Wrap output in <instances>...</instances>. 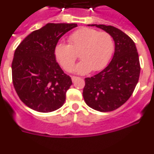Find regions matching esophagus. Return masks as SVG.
Masks as SVG:
<instances>
[{"instance_id": "esophagus-1", "label": "esophagus", "mask_w": 154, "mask_h": 154, "mask_svg": "<svg viewBox=\"0 0 154 154\" xmlns=\"http://www.w3.org/2000/svg\"><path fill=\"white\" fill-rule=\"evenodd\" d=\"M77 79H78V77H76V76H72V82H75Z\"/></svg>"}]
</instances>
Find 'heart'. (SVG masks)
<instances>
[{"label": "heart", "instance_id": "b5f03b06", "mask_svg": "<svg viewBox=\"0 0 154 154\" xmlns=\"http://www.w3.org/2000/svg\"><path fill=\"white\" fill-rule=\"evenodd\" d=\"M69 45L64 42L57 44L55 58L65 70L70 71L77 58L76 54H79L82 61L72 71L81 75L106 67L114 51L112 36L92 28L77 30L69 36Z\"/></svg>", "mask_w": 154, "mask_h": 154}]
</instances>
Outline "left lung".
<instances>
[{
    "label": "left lung",
    "mask_w": 154,
    "mask_h": 154,
    "mask_svg": "<svg viewBox=\"0 0 154 154\" xmlns=\"http://www.w3.org/2000/svg\"><path fill=\"white\" fill-rule=\"evenodd\" d=\"M88 26H96L109 34L115 43V51L106 68L85 79L82 95L92 109L110 112L124 104L135 89L140 73L138 52L133 41L121 30L104 24Z\"/></svg>",
    "instance_id": "obj_1"
}]
</instances>
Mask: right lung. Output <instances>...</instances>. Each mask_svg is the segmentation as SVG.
I'll return each instance as SVG.
<instances>
[{
	"label": "right lung",
	"instance_id": "right-lung-1",
	"mask_svg": "<svg viewBox=\"0 0 154 154\" xmlns=\"http://www.w3.org/2000/svg\"><path fill=\"white\" fill-rule=\"evenodd\" d=\"M77 24L48 23L31 34L14 51L12 62L14 87L27 106L40 112H50L63 106L72 84L55 55L58 40Z\"/></svg>",
	"mask_w": 154,
	"mask_h": 154
}]
</instances>
